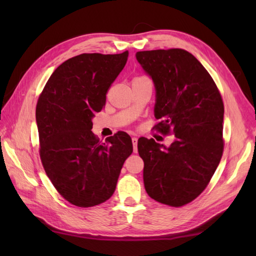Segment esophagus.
<instances>
[{
  "mask_svg": "<svg viewBox=\"0 0 256 256\" xmlns=\"http://www.w3.org/2000/svg\"><path fill=\"white\" fill-rule=\"evenodd\" d=\"M132 143H133L134 152H136V150H138V138H132Z\"/></svg>",
  "mask_w": 256,
  "mask_h": 256,
  "instance_id": "1",
  "label": "esophagus"
}]
</instances>
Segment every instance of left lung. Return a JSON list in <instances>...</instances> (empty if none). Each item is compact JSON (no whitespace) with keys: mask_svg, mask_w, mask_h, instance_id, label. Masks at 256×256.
I'll list each match as a JSON object with an SVG mask.
<instances>
[{"mask_svg":"<svg viewBox=\"0 0 256 256\" xmlns=\"http://www.w3.org/2000/svg\"><path fill=\"white\" fill-rule=\"evenodd\" d=\"M136 59L155 84L158 123L153 130L176 138L168 148L138 138L145 190L162 204L182 206L204 192L221 160L224 101L210 74L187 50L138 52Z\"/></svg>","mask_w":256,"mask_h":256,"instance_id":"obj_1","label":"left lung"}]
</instances>
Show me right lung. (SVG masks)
<instances>
[{
	"instance_id": "right-lung-1",
	"label": "right lung",
	"mask_w": 256,
	"mask_h": 256,
	"mask_svg": "<svg viewBox=\"0 0 256 256\" xmlns=\"http://www.w3.org/2000/svg\"><path fill=\"white\" fill-rule=\"evenodd\" d=\"M128 52L81 54L57 67L40 94L36 122L40 156L59 194L81 208L113 194L133 144L118 131L102 142L92 133V118L106 106V94L122 72Z\"/></svg>"
}]
</instances>
